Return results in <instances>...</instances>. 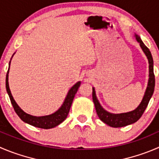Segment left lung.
<instances>
[{
	"label": "left lung",
	"mask_w": 159,
	"mask_h": 159,
	"mask_svg": "<svg viewBox=\"0 0 159 159\" xmlns=\"http://www.w3.org/2000/svg\"><path fill=\"white\" fill-rule=\"evenodd\" d=\"M135 36H136L137 41L140 43L141 49L147 56L149 63L148 84V87L147 89H146L145 93H144V98H143L142 101H141V104L138 106V107L134 110L131 111V112H125V113L112 114L110 113V112H108L99 104L96 96H95V89H92V99H93L95 110H96L98 117L102 122H104L105 124L112 127H125V126L129 125V124L137 122L141 118L142 114L144 113V110H145L146 107L148 106L149 101H150L151 97L153 95L154 89H155V79L153 69V58H152V53H151L149 49L142 42L141 38L138 35H135Z\"/></svg>",
	"instance_id": "8db88e82"
}]
</instances>
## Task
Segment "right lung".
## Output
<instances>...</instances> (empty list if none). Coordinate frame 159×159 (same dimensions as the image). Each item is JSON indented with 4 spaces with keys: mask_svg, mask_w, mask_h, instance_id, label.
<instances>
[{
    "mask_svg": "<svg viewBox=\"0 0 159 159\" xmlns=\"http://www.w3.org/2000/svg\"><path fill=\"white\" fill-rule=\"evenodd\" d=\"M10 63L11 61L9 62V67H10ZM8 71L9 68L7 70V75H6V89H7V92L8 94L11 102L12 106H13L14 109H15V112H16L17 115L19 116V118L21 119V120L24 121L25 123H27V124L33 126V127H39V128L50 129L59 125L60 124H61L67 118L69 111H70V106H71L72 102H73L74 98H75V94H76L77 91H78V88H79L80 84H81L80 81H78L75 85L72 86L71 89L69 90L68 93H67L65 100H64L61 107L57 111H56L54 113L51 114V115L44 116H31L29 114L25 113L17 105V103L14 100L8 85Z\"/></svg>",
    "mask_w": 159,
    "mask_h": 159,
    "instance_id": "add662e5",
    "label": "right lung"
}]
</instances>
